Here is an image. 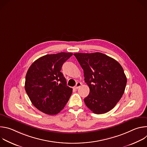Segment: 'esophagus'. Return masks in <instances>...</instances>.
Wrapping results in <instances>:
<instances>
[{
    "instance_id": "34e87169",
    "label": "esophagus",
    "mask_w": 147,
    "mask_h": 147,
    "mask_svg": "<svg viewBox=\"0 0 147 147\" xmlns=\"http://www.w3.org/2000/svg\"><path fill=\"white\" fill-rule=\"evenodd\" d=\"M81 86V82H77V83L76 84V86L74 87V88L75 90H77V89H78Z\"/></svg>"
}]
</instances>
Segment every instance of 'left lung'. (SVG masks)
<instances>
[{"label":"left lung","mask_w":147,"mask_h":147,"mask_svg":"<svg viewBox=\"0 0 147 147\" xmlns=\"http://www.w3.org/2000/svg\"><path fill=\"white\" fill-rule=\"evenodd\" d=\"M74 55L90 88L89 95L84 99L86 106L96 114L109 112L120 100L126 86L123 67L116 60L100 52Z\"/></svg>","instance_id":"obj_1"}]
</instances>
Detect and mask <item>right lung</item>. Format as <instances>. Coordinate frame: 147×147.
Segmentation results:
<instances>
[{"mask_svg":"<svg viewBox=\"0 0 147 147\" xmlns=\"http://www.w3.org/2000/svg\"><path fill=\"white\" fill-rule=\"evenodd\" d=\"M73 55L60 52L36 60L26 76L25 90L33 105L49 115L59 113L68 102L73 89L67 86L60 71L62 65Z\"/></svg>","mask_w":147,"mask_h":147,"instance_id":"1","label":"right lung"}]
</instances>
